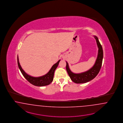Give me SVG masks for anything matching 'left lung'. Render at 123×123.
<instances>
[{
    "label": "left lung",
    "instance_id": "left-lung-1",
    "mask_svg": "<svg viewBox=\"0 0 123 123\" xmlns=\"http://www.w3.org/2000/svg\"><path fill=\"white\" fill-rule=\"evenodd\" d=\"M96 40L97 45L98 48L97 57L94 65L90 69L80 74H74L70 69L68 63L66 62V70L71 80L77 84L86 83L94 79L98 74L102 67V59L103 57V49L98 37L94 36Z\"/></svg>",
    "mask_w": 123,
    "mask_h": 123
}]
</instances>
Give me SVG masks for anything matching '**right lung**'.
<instances>
[{
	"label": "right lung",
	"instance_id": "right-lung-1",
	"mask_svg": "<svg viewBox=\"0 0 123 123\" xmlns=\"http://www.w3.org/2000/svg\"><path fill=\"white\" fill-rule=\"evenodd\" d=\"M60 61L61 60H59L56 63L54 64L51 68V69L49 71V72L45 75H43L42 76L38 77H33L25 73V72L22 69L19 62L18 56H17V63L18 65V67L21 72V74L29 82H30L33 85L37 86H47L49 85L52 82L53 80L55 71L58 67Z\"/></svg>",
	"mask_w": 123,
	"mask_h": 123
}]
</instances>
